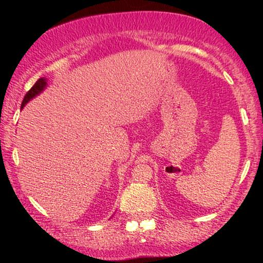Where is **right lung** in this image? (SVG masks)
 <instances>
[{
	"label": "right lung",
	"instance_id": "obj_1",
	"mask_svg": "<svg viewBox=\"0 0 263 263\" xmlns=\"http://www.w3.org/2000/svg\"><path fill=\"white\" fill-rule=\"evenodd\" d=\"M45 85H47V80H45L44 78H41V79H38V80H37V83H35L34 85L32 86V89L29 90V91L27 92L26 95H25V99H23V101H22V106H21V107L25 106V105H26L27 102H28L29 100H31V99L34 98L35 95H38V93L41 92L42 90L44 89Z\"/></svg>",
	"mask_w": 263,
	"mask_h": 263
}]
</instances>
